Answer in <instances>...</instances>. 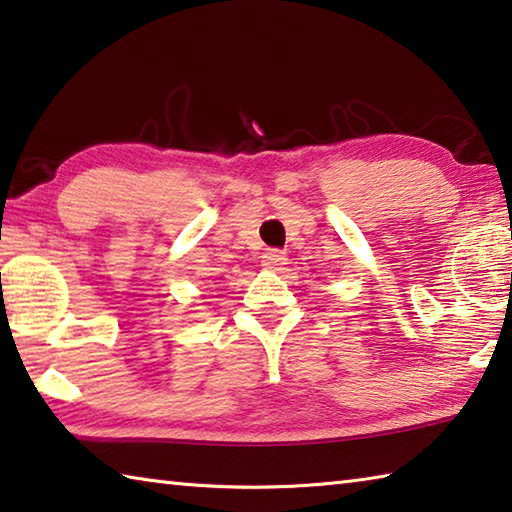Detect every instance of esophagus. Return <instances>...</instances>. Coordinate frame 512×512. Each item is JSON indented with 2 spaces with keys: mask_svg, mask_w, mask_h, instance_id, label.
<instances>
[{
  "mask_svg": "<svg viewBox=\"0 0 512 512\" xmlns=\"http://www.w3.org/2000/svg\"><path fill=\"white\" fill-rule=\"evenodd\" d=\"M284 264H286V253H284V250L271 248V250H266V253L262 255V266L268 268V271H280Z\"/></svg>",
  "mask_w": 512,
  "mask_h": 512,
  "instance_id": "34e87169",
  "label": "esophagus"
}]
</instances>
